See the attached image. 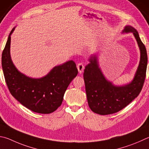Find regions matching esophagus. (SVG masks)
<instances>
[{
	"instance_id": "34e87169",
	"label": "esophagus",
	"mask_w": 149,
	"mask_h": 149,
	"mask_svg": "<svg viewBox=\"0 0 149 149\" xmlns=\"http://www.w3.org/2000/svg\"><path fill=\"white\" fill-rule=\"evenodd\" d=\"M77 70H78V71H79V72L80 73V74H81V73L83 72L84 68L85 67H84V65L83 63H79L77 64Z\"/></svg>"
}]
</instances>
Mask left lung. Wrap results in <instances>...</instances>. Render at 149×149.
<instances>
[{"mask_svg": "<svg viewBox=\"0 0 149 149\" xmlns=\"http://www.w3.org/2000/svg\"><path fill=\"white\" fill-rule=\"evenodd\" d=\"M123 33H133L140 49V61L132 81L123 86H116L107 80L99 68L98 58L93 55L84 70L83 77L88 106L94 113L102 115L119 111L139 95L143 88L147 66V53L137 31L127 25Z\"/></svg>", "mask_w": 149, "mask_h": 149, "instance_id": "left-lung-1", "label": "left lung"}]
</instances>
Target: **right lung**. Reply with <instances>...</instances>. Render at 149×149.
<instances>
[{"mask_svg":"<svg viewBox=\"0 0 149 149\" xmlns=\"http://www.w3.org/2000/svg\"><path fill=\"white\" fill-rule=\"evenodd\" d=\"M2 54V67L12 95L24 106L35 113L49 114L61 106L69 84L78 74L76 64L69 61L55 66L45 76L34 79L16 68L11 59V34Z\"/></svg>","mask_w":149,"mask_h":149,"instance_id":"1","label":"right lung"}]
</instances>
